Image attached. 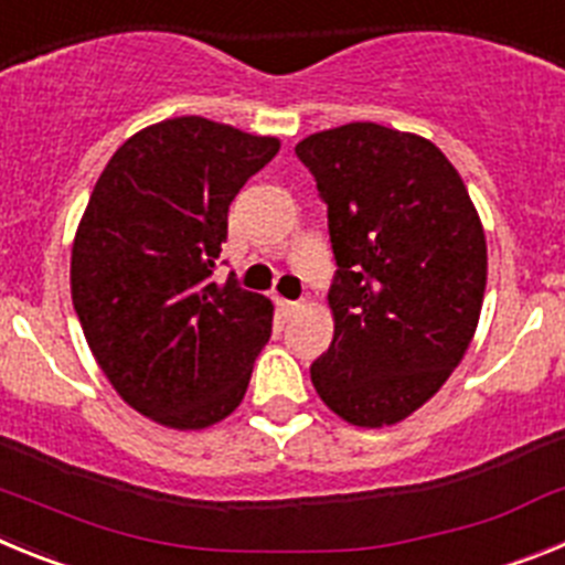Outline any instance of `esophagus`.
<instances>
[{"label": "esophagus", "instance_id": "1", "mask_svg": "<svg viewBox=\"0 0 565 565\" xmlns=\"http://www.w3.org/2000/svg\"><path fill=\"white\" fill-rule=\"evenodd\" d=\"M277 308H279V313H282V317H294V313L302 311V302H291V299L277 297Z\"/></svg>", "mask_w": 565, "mask_h": 565}]
</instances>
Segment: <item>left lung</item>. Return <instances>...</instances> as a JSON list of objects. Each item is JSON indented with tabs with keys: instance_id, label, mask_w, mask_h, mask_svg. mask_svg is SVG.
<instances>
[{
	"instance_id": "8db88e82",
	"label": "left lung",
	"mask_w": 565,
	"mask_h": 565,
	"mask_svg": "<svg viewBox=\"0 0 565 565\" xmlns=\"http://www.w3.org/2000/svg\"><path fill=\"white\" fill-rule=\"evenodd\" d=\"M297 158L328 203L333 339L311 364L319 398L387 427L438 393L476 337L487 237L461 174L422 135L356 121L308 135Z\"/></svg>"
}]
</instances>
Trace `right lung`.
I'll list each match as a JSON object with an SVG mask.
<instances>
[{"mask_svg":"<svg viewBox=\"0 0 565 565\" xmlns=\"http://www.w3.org/2000/svg\"><path fill=\"white\" fill-rule=\"evenodd\" d=\"M277 152V138L183 115L124 141L89 194L73 308L118 396L163 427L232 416L271 337V302L212 274L234 194Z\"/></svg>","mask_w":565,"mask_h":565,"instance_id":"add662e5","label":"right lung"}]
</instances>
